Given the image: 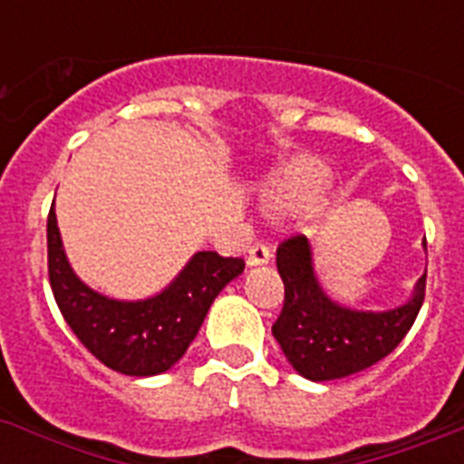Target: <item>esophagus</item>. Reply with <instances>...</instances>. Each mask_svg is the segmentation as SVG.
Wrapping results in <instances>:
<instances>
[{"label":"esophagus","mask_w":464,"mask_h":464,"mask_svg":"<svg viewBox=\"0 0 464 464\" xmlns=\"http://www.w3.org/2000/svg\"><path fill=\"white\" fill-rule=\"evenodd\" d=\"M271 247L264 243H255L247 249V266H264L271 261Z\"/></svg>","instance_id":"34e87169"}]
</instances>
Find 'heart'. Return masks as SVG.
I'll use <instances>...</instances> for the list:
<instances>
[{"label": "heart", "instance_id": "1", "mask_svg": "<svg viewBox=\"0 0 464 464\" xmlns=\"http://www.w3.org/2000/svg\"><path fill=\"white\" fill-rule=\"evenodd\" d=\"M332 184V172L313 156H296L261 184L259 200L271 215L299 217L315 208Z\"/></svg>", "mask_w": 464, "mask_h": 464}]
</instances>
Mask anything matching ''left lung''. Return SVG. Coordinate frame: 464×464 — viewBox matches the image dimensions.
I'll return each mask as SVG.
<instances>
[{
    "instance_id": "1",
    "label": "left lung",
    "mask_w": 464,
    "mask_h": 464,
    "mask_svg": "<svg viewBox=\"0 0 464 464\" xmlns=\"http://www.w3.org/2000/svg\"><path fill=\"white\" fill-rule=\"evenodd\" d=\"M277 273L285 282V305L273 336L294 372L315 382L353 376L388 357L413 327L425 299V276H420L401 305L388 310L341 305L322 289L305 236L289 237L277 247Z\"/></svg>"
}]
</instances>
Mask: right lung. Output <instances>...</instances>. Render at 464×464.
Listing matches in <instances>:
<instances>
[{"label": "right lung", "instance_id": "right-lung-1", "mask_svg": "<svg viewBox=\"0 0 464 464\" xmlns=\"http://www.w3.org/2000/svg\"><path fill=\"white\" fill-rule=\"evenodd\" d=\"M48 277L76 338L104 366L126 376H159L182 360L212 301L245 271L243 259L196 252L154 296L121 301L88 287L67 261L55 209L48 212Z\"/></svg>", "mask_w": 464, "mask_h": 464}]
</instances>
